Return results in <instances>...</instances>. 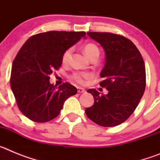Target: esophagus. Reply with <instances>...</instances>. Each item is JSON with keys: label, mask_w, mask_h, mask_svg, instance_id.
Wrapping results in <instances>:
<instances>
[{"label": "esophagus", "mask_w": 160, "mask_h": 160, "mask_svg": "<svg viewBox=\"0 0 160 160\" xmlns=\"http://www.w3.org/2000/svg\"><path fill=\"white\" fill-rule=\"evenodd\" d=\"M78 92L79 93V94H82V93H85L86 92V90H85L84 88H82V87H78Z\"/></svg>", "instance_id": "34e87169"}]
</instances>
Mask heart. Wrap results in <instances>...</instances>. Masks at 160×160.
Listing matches in <instances>:
<instances>
[{"instance_id":"1","label":"heart","mask_w":160,"mask_h":160,"mask_svg":"<svg viewBox=\"0 0 160 160\" xmlns=\"http://www.w3.org/2000/svg\"><path fill=\"white\" fill-rule=\"evenodd\" d=\"M72 51H73V49L72 48H69V49H66V51L63 53V62L66 63L69 62V60L70 58V56H71ZM84 53L89 58H90L94 56V55H98V56L99 55V49H98L97 46H95L94 44L90 43L87 44V46H85ZM91 77H92V74L90 73H87V72H74L71 75V78L73 80H74V81L78 83H81V84H83V83L86 82V81L90 79Z\"/></svg>"}]
</instances>
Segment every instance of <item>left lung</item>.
I'll use <instances>...</instances> for the list:
<instances>
[{
	"label": "left lung",
	"mask_w": 160,
	"mask_h": 160,
	"mask_svg": "<svg viewBox=\"0 0 160 160\" xmlns=\"http://www.w3.org/2000/svg\"><path fill=\"white\" fill-rule=\"evenodd\" d=\"M87 35L105 51L100 86L107 88L108 94L101 95L95 89H89L87 92L92 94L94 102L86 109V114L98 125L115 127L131 116L143 95L145 64L136 46L125 37L98 32H89Z\"/></svg>",
	"instance_id": "1"
}]
</instances>
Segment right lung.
<instances>
[{"label":"right lung","mask_w":160,"mask_h":160,"mask_svg":"<svg viewBox=\"0 0 160 160\" xmlns=\"http://www.w3.org/2000/svg\"><path fill=\"white\" fill-rule=\"evenodd\" d=\"M85 32L49 31L33 35L20 49L12 62L10 86L19 110L36 122L58 116L77 89L66 82L57 87L49 75L58 70L66 49L85 38Z\"/></svg>","instance_id":"1"}]
</instances>
